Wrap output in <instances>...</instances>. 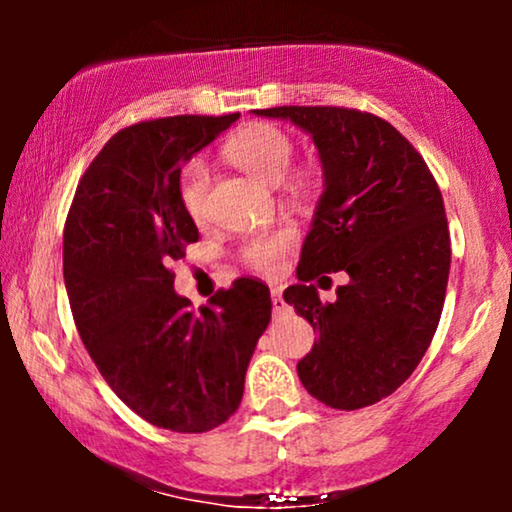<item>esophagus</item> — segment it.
Instances as JSON below:
<instances>
[{
  "label": "esophagus",
  "instance_id": "obj_1",
  "mask_svg": "<svg viewBox=\"0 0 512 512\" xmlns=\"http://www.w3.org/2000/svg\"><path fill=\"white\" fill-rule=\"evenodd\" d=\"M272 305H274V313H276V315H279L281 310L286 308L284 296H281V289H272Z\"/></svg>",
  "mask_w": 512,
  "mask_h": 512
}]
</instances>
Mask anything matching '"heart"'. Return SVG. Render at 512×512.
I'll return each mask as SVG.
<instances>
[{"label": "heart", "instance_id": "b5f03b06", "mask_svg": "<svg viewBox=\"0 0 512 512\" xmlns=\"http://www.w3.org/2000/svg\"><path fill=\"white\" fill-rule=\"evenodd\" d=\"M223 156L255 180L279 182L291 163L293 142L281 127L269 125V122H250L223 144ZM310 180H313L310 170L298 173L301 185H310ZM209 190V170L202 163H195L185 170L180 185L182 204H185L187 214L199 223L207 221L209 216ZM296 240L298 233L293 226H279L272 231L257 233L243 243V260L257 272L269 274L279 267L281 257L296 245Z\"/></svg>", "mask_w": 512, "mask_h": 512}]
</instances>
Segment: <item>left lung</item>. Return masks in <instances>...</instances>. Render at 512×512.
Wrapping results in <instances>:
<instances>
[{
	"instance_id": "left-lung-1",
	"label": "left lung",
	"mask_w": 512,
	"mask_h": 512,
	"mask_svg": "<svg viewBox=\"0 0 512 512\" xmlns=\"http://www.w3.org/2000/svg\"><path fill=\"white\" fill-rule=\"evenodd\" d=\"M255 113L305 129L325 170L298 284L284 291L320 334L298 378L327 407H370L414 373L443 313L450 231L438 182L409 139L373 113L337 105ZM325 271L350 274L334 304L309 284Z\"/></svg>"
}]
</instances>
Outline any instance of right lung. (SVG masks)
Here are the masks:
<instances>
[{
  "label": "right lung",
  "instance_id": "right-lung-1",
  "mask_svg": "<svg viewBox=\"0 0 512 512\" xmlns=\"http://www.w3.org/2000/svg\"><path fill=\"white\" fill-rule=\"evenodd\" d=\"M240 113L129 125L76 185L64 223V284L81 342L134 414L175 433L221 426L272 320L267 284L238 276L195 310L170 262L199 231L180 195L182 163Z\"/></svg>",
  "mask_w": 512,
  "mask_h": 512
}]
</instances>
